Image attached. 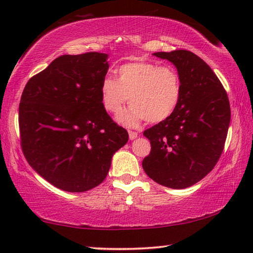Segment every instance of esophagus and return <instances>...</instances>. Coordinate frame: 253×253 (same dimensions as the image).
Here are the masks:
<instances>
[{
	"label": "esophagus",
	"instance_id": "34e87169",
	"mask_svg": "<svg viewBox=\"0 0 253 253\" xmlns=\"http://www.w3.org/2000/svg\"><path fill=\"white\" fill-rule=\"evenodd\" d=\"M138 137V133L136 132V131H132V130H129V138L131 140L136 139V138Z\"/></svg>",
	"mask_w": 253,
	"mask_h": 253
}]
</instances>
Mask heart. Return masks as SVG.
I'll use <instances>...</instances> for the list:
<instances>
[{
  "instance_id": "heart-1",
  "label": "heart",
  "mask_w": 253,
  "mask_h": 253,
  "mask_svg": "<svg viewBox=\"0 0 253 253\" xmlns=\"http://www.w3.org/2000/svg\"><path fill=\"white\" fill-rule=\"evenodd\" d=\"M100 91L103 107L112 114H119L130 101L132 106L119 120L133 126L145 120L159 123L168 119L181 100L182 82L171 65L136 61L121 65L117 79L103 77Z\"/></svg>"
}]
</instances>
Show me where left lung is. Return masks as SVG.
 Segmentation results:
<instances>
[{"label":"left lung","mask_w":253,"mask_h":253,"mask_svg":"<svg viewBox=\"0 0 253 253\" xmlns=\"http://www.w3.org/2000/svg\"><path fill=\"white\" fill-rule=\"evenodd\" d=\"M153 55L177 68L182 96L168 119L144 131L151 152L143 168L159 184L184 189L205 177L219 161L230 123L229 99L212 69L192 51Z\"/></svg>","instance_id":"1"}]
</instances>
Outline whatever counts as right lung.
Masks as SVG:
<instances>
[{"label": "right lung", "instance_id": "obj_1", "mask_svg": "<svg viewBox=\"0 0 253 253\" xmlns=\"http://www.w3.org/2000/svg\"><path fill=\"white\" fill-rule=\"evenodd\" d=\"M108 55H63L33 76L19 103L20 146L29 165L56 188L84 192L106 178L129 134L101 99Z\"/></svg>", "mask_w": 253, "mask_h": 253}]
</instances>
